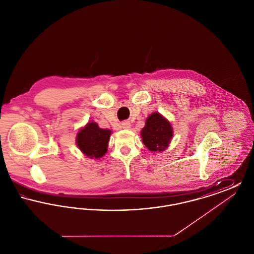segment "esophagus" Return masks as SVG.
<instances>
[{"label":"esophagus","mask_w":254,"mask_h":254,"mask_svg":"<svg viewBox=\"0 0 254 254\" xmlns=\"http://www.w3.org/2000/svg\"><path fill=\"white\" fill-rule=\"evenodd\" d=\"M122 127H123L124 129H129V128L131 127L130 123L128 121L123 122V123H122Z\"/></svg>","instance_id":"esophagus-1"}]
</instances>
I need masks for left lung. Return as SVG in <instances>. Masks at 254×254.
<instances>
[{"label": "left lung", "instance_id": "8db88e82", "mask_svg": "<svg viewBox=\"0 0 254 254\" xmlns=\"http://www.w3.org/2000/svg\"><path fill=\"white\" fill-rule=\"evenodd\" d=\"M141 137L148 150L163 152L171 142L173 128L167 118L155 111L146 118L145 127L141 130Z\"/></svg>", "mask_w": 254, "mask_h": 254}]
</instances>
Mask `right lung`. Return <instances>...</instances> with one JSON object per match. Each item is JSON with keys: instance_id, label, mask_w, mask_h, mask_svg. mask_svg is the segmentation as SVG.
<instances>
[{"instance_id": "1", "label": "right lung", "mask_w": 254, "mask_h": 254, "mask_svg": "<svg viewBox=\"0 0 254 254\" xmlns=\"http://www.w3.org/2000/svg\"><path fill=\"white\" fill-rule=\"evenodd\" d=\"M111 133L110 129L101 128L96 122H89L77 132L76 145L85 156L100 159L108 151Z\"/></svg>"}]
</instances>
